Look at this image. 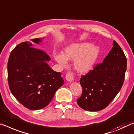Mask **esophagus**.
I'll use <instances>...</instances> for the list:
<instances>
[{"mask_svg": "<svg viewBox=\"0 0 134 134\" xmlns=\"http://www.w3.org/2000/svg\"><path fill=\"white\" fill-rule=\"evenodd\" d=\"M74 77H75V75L71 71H68L66 75H65V79L67 80L68 82H72L74 80Z\"/></svg>", "mask_w": 134, "mask_h": 134, "instance_id": "34e87169", "label": "esophagus"}]
</instances>
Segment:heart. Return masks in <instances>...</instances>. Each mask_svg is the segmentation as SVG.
Returning <instances> with one entry per match:
<instances>
[{
  "mask_svg": "<svg viewBox=\"0 0 134 134\" xmlns=\"http://www.w3.org/2000/svg\"><path fill=\"white\" fill-rule=\"evenodd\" d=\"M100 49L90 43H73L64 49L63 54H55L54 58L57 63L64 66L67 60L75 59L74 67L79 73H86L94 66Z\"/></svg>",
  "mask_w": 134,
  "mask_h": 134,
  "instance_id": "1",
  "label": "heart"
}]
</instances>
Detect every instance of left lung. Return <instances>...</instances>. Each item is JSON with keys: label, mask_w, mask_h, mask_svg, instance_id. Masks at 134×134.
<instances>
[{"label": "left lung", "mask_w": 134, "mask_h": 134, "mask_svg": "<svg viewBox=\"0 0 134 134\" xmlns=\"http://www.w3.org/2000/svg\"><path fill=\"white\" fill-rule=\"evenodd\" d=\"M127 60L116 41L103 62L95 66L80 78L82 94L77 99L82 109L97 111L107 107L119 92L124 83Z\"/></svg>", "instance_id": "8db88e82"}]
</instances>
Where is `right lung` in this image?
I'll list each match as a JSON object with an SVG mask.
<instances>
[{
	"label": "right lung",
	"instance_id": "add662e5",
	"mask_svg": "<svg viewBox=\"0 0 134 134\" xmlns=\"http://www.w3.org/2000/svg\"><path fill=\"white\" fill-rule=\"evenodd\" d=\"M39 43L41 39L31 40ZM49 56L22 42L12 51L8 63V84L12 94L27 109L36 110L48 105L56 91L63 85L61 73L49 67Z\"/></svg>",
	"mask_w": 134,
	"mask_h": 134
}]
</instances>
